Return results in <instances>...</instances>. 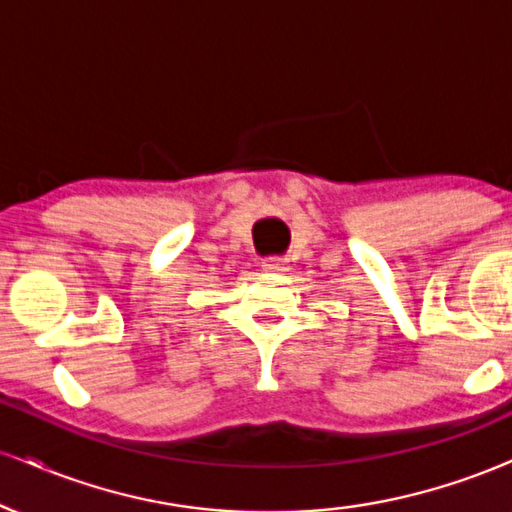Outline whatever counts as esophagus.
Masks as SVG:
<instances>
[{
  "instance_id": "esophagus-1",
  "label": "esophagus",
  "mask_w": 512,
  "mask_h": 512,
  "mask_svg": "<svg viewBox=\"0 0 512 512\" xmlns=\"http://www.w3.org/2000/svg\"><path fill=\"white\" fill-rule=\"evenodd\" d=\"M262 267L267 269V272H274V274H281V272H286V260L284 257H264L262 260Z\"/></svg>"
}]
</instances>
